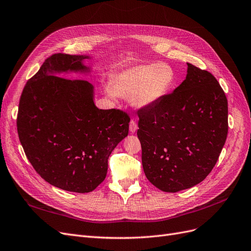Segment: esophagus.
I'll use <instances>...</instances> for the list:
<instances>
[{"instance_id": "1", "label": "esophagus", "mask_w": 251, "mask_h": 251, "mask_svg": "<svg viewBox=\"0 0 251 251\" xmlns=\"http://www.w3.org/2000/svg\"><path fill=\"white\" fill-rule=\"evenodd\" d=\"M129 130L132 133H134L137 130V124L134 120H131L130 123H129Z\"/></svg>"}]
</instances>
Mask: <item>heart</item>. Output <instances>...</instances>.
Returning <instances> with one entry per match:
<instances>
[{
    "mask_svg": "<svg viewBox=\"0 0 251 251\" xmlns=\"http://www.w3.org/2000/svg\"><path fill=\"white\" fill-rule=\"evenodd\" d=\"M176 73L168 64L146 63L119 72L113 78L109 96L128 98L135 107H148L160 101L173 88Z\"/></svg>",
    "mask_w": 251,
    "mask_h": 251,
    "instance_id": "1",
    "label": "heart"
}]
</instances>
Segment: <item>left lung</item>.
<instances>
[{
  "label": "left lung",
  "instance_id": "8db88e82",
  "mask_svg": "<svg viewBox=\"0 0 251 251\" xmlns=\"http://www.w3.org/2000/svg\"><path fill=\"white\" fill-rule=\"evenodd\" d=\"M137 115L143 169L154 186L178 192L211 173L228 125L227 99L210 72L187 63L181 85Z\"/></svg>",
  "mask_w": 251,
  "mask_h": 251
}]
</instances>
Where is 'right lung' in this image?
<instances>
[{
	"instance_id": "right-lung-1",
	"label": "right lung",
	"mask_w": 251,
	"mask_h": 251,
	"mask_svg": "<svg viewBox=\"0 0 251 251\" xmlns=\"http://www.w3.org/2000/svg\"><path fill=\"white\" fill-rule=\"evenodd\" d=\"M90 55L55 53L25 83L17 132L27 159L41 178L60 189L86 193L103 182L107 161L128 135L130 118L119 109H99L94 86L69 73L92 76Z\"/></svg>"
}]
</instances>
